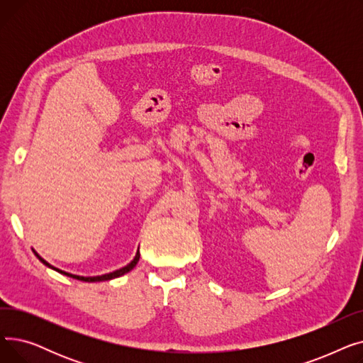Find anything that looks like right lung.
<instances>
[{
    "label": "right lung",
    "instance_id": "1",
    "mask_svg": "<svg viewBox=\"0 0 363 363\" xmlns=\"http://www.w3.org/2000/svg\"><path fill=\"white\" fill-rule=\"evenodd\" d=\"M35 253V252H33ZM36 255V253H35ZM36 257L40 259L45 266H48V268H51V269H54V271H57V272H60V274H63V275H67V277H70V278H74V279H79V281H85V282H97V281H107V279H113V278H118V277H122V275H125L126 272H129V271H132L133 268H135V264L138 263V260H140V252H137V256L133 257V260L129 263V264H126L125 268H122V269H118V271H114V272H110V274H106V275H100V277H79V275H73V274H67V272H65V271H60V269H57V268H54V266H51L48 262H45L40 255H36Z\"/></svg>",
    "mask_w": 363,
    "mask_h": 363
}]
</instances>
